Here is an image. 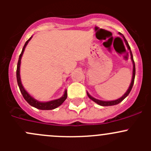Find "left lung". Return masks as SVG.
Returning <instances> with one entry per match:
<instances>
[{
	"label": "left lung",
	"mask_w": 151,
	"mask_h": 151,
	"mask_svg": "<svg viewBox=\"0 0 151 151\" xmlns=\"http://www.w3.org/2000/svg\"><path fill=\"white\" fill-rule=\"evenodd\" d=\"M120 34H121V35H122V34H121V33H120ZM122 36H123V35H122ZM123 39H124V41H125V42H126V45H127V47H128V49H129V50H130L131 58H132V62H133V75H132V83H131V85H130V86H129V89H128V91H126V93H125L124 95H123L122 97H121V98H120V99H117V100H115V101H101V100H98V99H96L93 98V97H92V96H91L90 95V94L88 93H87V94H88V97H89V98L91 99V100H93V101L94 102L97 103V104H99V105H101V106H112V105H115V104H119L120 102H121V101H122L124 99L126 98V97L128 95H129V93L131 92V90H132V87H133V85H134V77H135V64H134V59H133V55H132V51H131V48H130V47H129V43H128V42H127V41H126V39H125V37H124V36H123Z\"/></svg>",
	"instance_id": "left-lung-1"
}]
</instances>
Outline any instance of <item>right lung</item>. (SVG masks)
<instances>
[{"label": "right lung", "mask_w": 151, "mask_h": 151, "mask_svg": "<svg viewBox=\"0 0 151 151\" xmlns=\"http://www.w3.org/2000/svg\"><path fill=\"white\" fill-rule=\"evenodd\" d=\"M32 38H30L26 42H25V45H24L23 48H22V52L21 54L19 55V60H18V63H17V84L18 86H19V90H20V92L22 93V96L23 98L25 99V101L28 103L29 104L31 105L33 107H36L39 109H42V110H50V109H53L57 108L58 106H59L60 105H61L63 103V101L66 99L67 98V91H65L64 95L61 97V98L58 99L56 100H53V101H47V102H40V101H38L37 100L34 99L33 97L30 96V95L24 89L23 86H22V83H21V80H20V75H19V67H20V60H21V58H22V54H23V52L25 50V47L26 45H28V42L30 40V39Z\"/></svg>", "instance_id": "1"}]
</instances>
